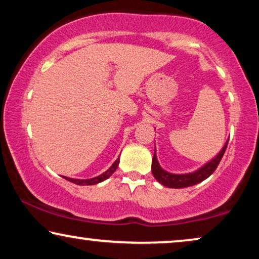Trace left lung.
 <instances>
[{
	"instance_id": "8db88e82",
	"label": "left lung",
	"mask_w": 259,
	"mask_h": 259,
	"mask_svg": "<svg viewBox=\"0 0 259 259\" xmlns=\"http://www.w3.org/2000/svg\"><path fill=\"white\" fill-rule=\"evenodd\" d=\"M228 143L229 141H226L224 147L222 148L221 152H219L212 160L206 162V164L201 166L200 168H198L197 171L191 173H184V175H175V173H169L167 171H165V169L159 165L157 155H155L154 151V155L153 158H152V173H153L154 178L157 179L161 185H164L166 187H171V189H183V187L193 186L196 185V184H199L200 182H203V180L208 178V177L215 171L218 164L222 160L223 155L225 153L226 147H228Z\"/></svg>"
}]
</instances>
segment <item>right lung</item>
Returning a JSON list of instances; mask_svg holds the SVG:
<instances>
[{"label":"right lung","instance_id":"obj_1","mask_svg":"<svg viewBox=\"0 0 259 259\" xmlns=\"http://www.w3.org/2000/svg\"><path fill=\"white\" fill-rule=\"evenodd\" d=\"M118 165H119V158L116 159V160L113 162V165L109 167L107 171L102 173V175L98 176V177H94V178H91V179H74V178H68V177H63L66 180H68L70 183H74L76 184V185H81V186H84V185H95V184H99L101 182H104L107 178H109L113 173L115 172V169L118 168Z\"/></svg>","mask_w":259,"mask_h":259}]
</instances>
